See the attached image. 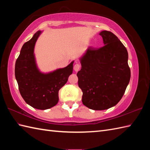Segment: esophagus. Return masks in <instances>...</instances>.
Listing matches in <instances>:
<instances>
[{"label":"esophagus","mask_w":150,"mask_h":150,"mask_svg":"<svg viewBox=\"0 0 150 150\" xmlns=\"http://www.w3.org/2000/svg\"><path fill=\"white\" fill-rule=\"evenodd\" d=\"M80 68H81V66L79 64H75L74 65V67H73V69H74L75 71H78L80 69Z\"/></svg>","instance_id":"esophagus-1"}]
</instances>
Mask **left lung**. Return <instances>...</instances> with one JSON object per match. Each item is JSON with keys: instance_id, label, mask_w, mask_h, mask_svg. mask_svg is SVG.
Masks as SVG:
<instances>
[{"instance_id": "1", "label": "left lung", "mask_w": 150, "mask_h": 150, "mask_svg": "<svg viewBox=\"0 0 150 150\" xmlns=\"http://www.w3.org/2000/svg\"><path fill=\"white\" fill-rule=\"evenodd\" d=\"M104 46L89 47L80 58L78 84L82 103L90 109L104 110L119 103L129 82L131 72L127 50L111 31H102Z\"/></svg>"}]
</instances>
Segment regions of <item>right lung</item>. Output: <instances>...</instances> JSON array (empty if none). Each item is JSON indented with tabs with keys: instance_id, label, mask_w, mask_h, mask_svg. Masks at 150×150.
Segmentation results:
<instances>
[{
	"instance_id": "right-lung-1",
	"label": "right lung",
	"mask_w": 150,
	"mask_h": 150,
	"mask_svg": "<svg viewBox=\"0 0 150 150\" xmlns=\"http://www.w3.org/2000/svg\"><path fill=\"white\" fill-rule=\"evenodd\" d=\"M42 33L38 31L22 46L15 62V75L19 91L25 102L38 110H47L59 102V91L73 72V61L65 68L49 73L38 68L34 54L35 45Z\"/></svg>"
}]
</instances>
